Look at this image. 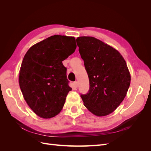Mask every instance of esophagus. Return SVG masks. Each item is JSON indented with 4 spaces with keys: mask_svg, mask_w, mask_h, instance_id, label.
Listing matches in <instances>:
<instances>
[{
    "mask_svg": "<svg viewBox=\"0 0 151 151\" xmlns=\"http://www.w3.org/2000/svg\"><path fill=\"white\" fill-rule=\"evenodd\" d=\"M74 84L76 88H77V86H78V82H77V81H75L74 83Z\"/></svg>",
    "mask_w": 151,
    "mask_h": 151,
    "instance_id": "34e87169",
    "label": "esophagus"
}]
</instances>
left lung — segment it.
I'll return each instance as SVG.
<instances>
[{
	"mask_svg": "<svg viewBox=\"0 0 151 151\" xmlns=\"http://www.w3.org/2000/svg\"><path fill=\"white\" fill-rule=\"evenodd\" d=\"M77 45L89 81V90L81 94L84 105L94 115L103 116L115 111L126 96L130 75L122 55L91 36H80Z\"/></svg>",
	"mask_w": 151,
	"mask_h": 151,
	"instance_id": "obj_1",
	"label": "left lung"
}]
</instances>
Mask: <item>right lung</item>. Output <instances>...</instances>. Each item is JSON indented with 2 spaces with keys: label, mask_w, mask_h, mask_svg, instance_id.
<instances>
[{
  "label": "right lung",
  "mask_w": 151,
  "mask_h": 151,
  "mask_svg": "<svg viewBox=\"0 0 151 151\" xmlns=\"http://www.w3.org/2000/svg\"><path fill=\"white\" fill-rule=\"evenodd\" d=\"M76 47L74 37L53 35L34 45L26 52L19 83L25 101L38 116L52 118L63 108L72 88L62 61Z\"/></svg>",
  "instance_id": "1"
}]
</instances>
